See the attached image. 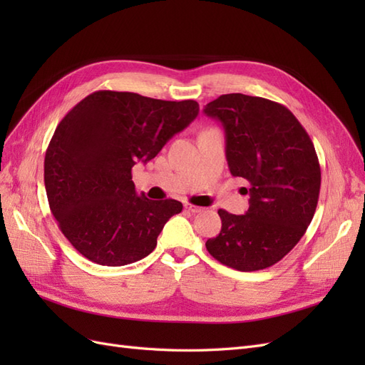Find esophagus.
<instances>
[{"instance_id":"1","label":"esophagus","mask_w":365,"mask_h":365,"mask_svg":"<svg viewBox=\"0 0 365 365\" xmlns=\"http://www.w3.org/2000/svg\"><path fill=\"white\" fill-rule=\"evenodd\" d=\"M184 207L189 210V212H192V213H201L202 210H204L202 207H197V205H193V204H189V202H187Z\"/></svg>"}]
</instances>
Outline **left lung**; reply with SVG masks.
Wrapping results in <instances>:
<instances>
[{
	"label": "left lung",
	"mask_w": 365,
	"mask_h": 365,
	"mask_svg": "<svg viewBox=\"0 0 365 365\" xmlns=\"http://www.w3.org/2000/svg\"><path fill=\"white\" fill-rule=\"evenodd\" d=\"M204 113L224 126L231 175L250 182L248 212L220 208L222 228L205 242L207 251L237 271L272 267L314 217L322 185L314 143L288 108L263 97L224 94Z\"/></svg>",
	"instance_id": "obj_1"
}]
</instances>
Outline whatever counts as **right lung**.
Wrapping results in <instances>:
<instances>
[{"label":"right lung","instance_id":"add662e5","mask_svg":"<svg viewBox=\"0 0 365 365\" xmlns=\"http://www.w3.org/2000/svg\"><path fill=\"white\" fill-rule=\"evenodd\" d=\"M197 113L195 101L103 90L61 120L46 152L43 182L61 231L83 257L123 267L155 250L164 224L182 204L138 196L132 168L155 158Z\"/></svg>","mask_w":365,"mask_h":365}]
</instances>
